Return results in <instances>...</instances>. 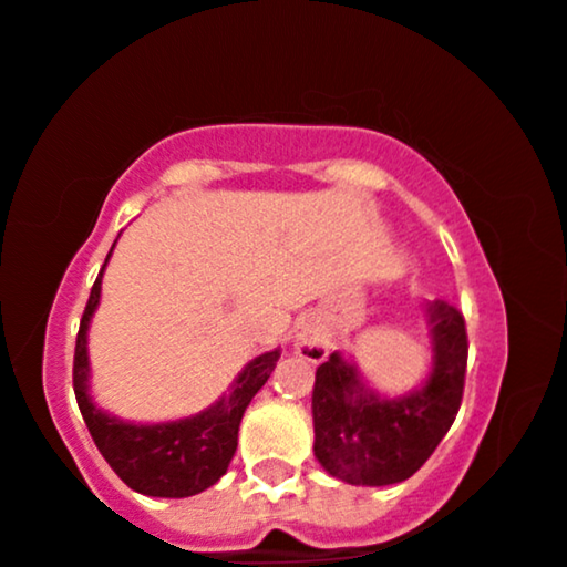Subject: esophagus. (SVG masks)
I'll list each match as a JSON object with an SVG mask.
<instances>
[{
    "label": "esophagus",
    "instance_id": "1",
    "mask_svg": "<svg viewBox=\"0 0 567 567\" xmlns=\"http://www.w3.org/2000/svg\"><path fill=\"white\" fill-rule=\"evenodd\" d=\"M296 348H298V355H303L306 361H311V363H321L327 358V353H329L327 342L321 340V337H317V334H303L296 342Z\"/></svg>",
    "mask_w": 567,
    "mask_h": 567
}]
</instances>
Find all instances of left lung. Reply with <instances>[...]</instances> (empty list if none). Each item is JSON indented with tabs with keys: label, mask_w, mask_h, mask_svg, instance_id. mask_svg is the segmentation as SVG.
I'll list each match as a JSON object with an SVG mask.
<instances>
[{
	"label": "left lung",
	"mask_w": 567,
	"mask_h": 567,
	"mask_svg": "<svg viewBox=\"0 0 567 567\" xmlns=\"http://www.w3.org/2000/svg\"><path fill=\"white\" fill-rule=\"evenodd\" d=\"M432 371L419 390L382 398L353 363L332 353L313 382V455L329 476L358 486L411 478L453 426L463 400L468 334L447 300L426 303Z\"/></svg>",
	"instance_id": "left-lung-1"
}]
</instances>
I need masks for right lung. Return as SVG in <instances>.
<instances>
[{
  "instance_id": "right-lung-1",
  "label": "right lung",
  "mask_w": 567,
  "mask_h": 567,
  "mask_svg": "<svg viewBox=\"0 0 567 567\" xmlns=\"http://www.w3.org/2000/svg\"><path fill=\"white\" fill-rule=\"evenodd\" d=\"M117 243V240H114ZM114 248V246H112ZM112 250L106 254L110 261ZM104 261V267H106ZM93 282L75 340L73 386L85 426L99 453L123 482L146 497H193L227 474L238 447L240 419L256 392L267 384L279 361V350L256 355L235 379L230 392L190 419L167 424H127L93 403L89 395V324L102 298V275Z\"/></svg>"
}]
</instances>
